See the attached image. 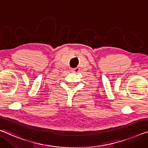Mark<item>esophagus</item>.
<instances>
[{
    "label": "esophagus",
    "mask_w": 148,
    "mask_h": 148,
    "mask_svg": "<svg viewBox=\"0 0 148 148\" xmlns=\"http://www.w3.org/2000/svg\"><path fill=\"white\" fill-rule=\"evenodd\" d=\"M72 71L74 72H78L79 71V68L77 67V68H75V69H72Z\"/></svg>",
    "instance_id": "1"
}]
</instances>
